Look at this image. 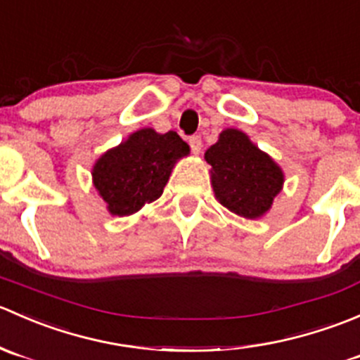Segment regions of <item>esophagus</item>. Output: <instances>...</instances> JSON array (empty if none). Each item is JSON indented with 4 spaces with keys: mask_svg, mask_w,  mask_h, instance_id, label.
I'll use <instances>...</instances> for the list:
<instances>
[{
    "mask_svg": "<svg viewBox=\"0 0 360 360\" xmlns=\"http://www.w3.org/2000/svg\"><path fill=\"white\" fill-rule=\"evenodd\" d=\"M190 146L193 153H200L202 150V137L200 136H191L190 137Z\"/></svg>",
    "mask_w": 360,
    "mask_h": 360,
    "instance_id": "34e87169",
    "label": "esophagus"
}]
</instances>
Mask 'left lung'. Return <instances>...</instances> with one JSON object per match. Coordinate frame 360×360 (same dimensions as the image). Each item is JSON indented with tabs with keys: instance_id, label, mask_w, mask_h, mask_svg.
Listing matches in <instances>:
<instances>
[{
	"instance_id": "obj_1",
	"label": "left lung",
	"mask_w": 360,
	"mask_h": 360,
	"mask_svg": "<svg viewBox=\"0 0 360 360\" xmlns=\"http://www.w3.org/2000/svg\"><path fill=\"white\" fill-rule=\"evenodd\" d=\"M212 165V188L217 200L238 216L259 217L282 190L284 174L266 153L257 150L244 132L226 129L207 150Z\"/></svg>"
}]
</instances>
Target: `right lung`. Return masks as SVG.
<instances>
[{
    "mask_svg": "<svg viewBox=\"0 0 360 360\" xmlns=\"http://www.w3.org/2000/svg\"><path fill=\"white\" fill-rule=\"evenodd\" d=\"M188 151V144L172 130L167 134L137 130L97 160L94 184L112 216H129L144 203L157 200L176 160Z\"/></svg>",
    "mask_w": 360,
    "mask_h": 360,
    "instance_id": "right-lung-1",
    "label": "right lung"
}]
</instances>
